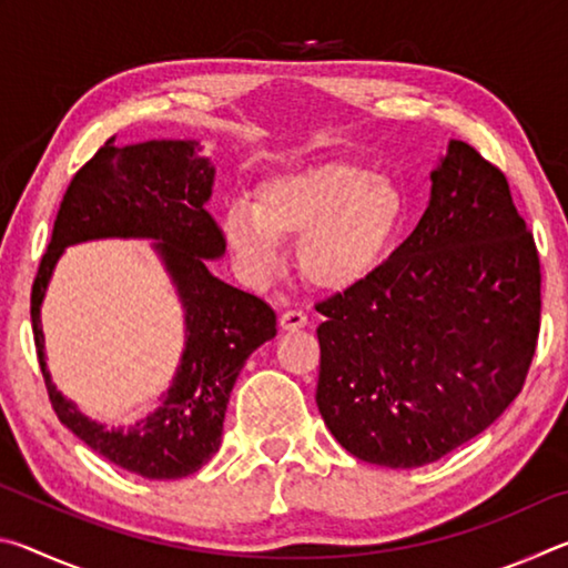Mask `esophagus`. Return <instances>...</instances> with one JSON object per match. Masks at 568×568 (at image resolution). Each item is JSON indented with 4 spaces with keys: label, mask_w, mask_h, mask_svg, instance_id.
<instances>
[{
    "label": "esophagus",
    "mask_w": 568,
    "mask_h": 568,
    "mask_svg": "<svg viewBox=\"0 0 568 568\" xmlns=\"http://www.w3.org/2000/svg\"><path fill=\"white\" fill-rule=\"evenodd\" d=\"M307 325V315L297 307H291V311H283L281 315V328L283 331H301Z\"/></svg>",
    "instance_id": "esophagus-1"
}]
</instances>
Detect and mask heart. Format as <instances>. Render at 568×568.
Returning <instances> with one entry per match:
<instances>
[{"label":"heart","instance_id":"b5f03b06","mask_svg":"<svg viewBox=\"0 0 568 568\" xmlns=\"http://www.w3.org/2000/svg\"><path fill=\"white\" fill-rule=\"evenodd\" d=\"M403 215L406 203L396 182L335 160L263 182L257 203L227 205L223 235L253 281L281 271L283 240H301L307 281L323 291H345L386 261Z\"/></svg>","mask_w":568,"mask_h":568}]
</instances>
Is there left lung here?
Returning a JSON list of instances; mask_svg holds the SVG:
<instances>
[{
  "instance_id": "8db88e82",
  "label": "left lung",
  "mask_w": 568,
  "mask_h": 568,
  "mask_svg": "<svg viewBox=\"0 0 568 568\" xmlns=\"http://www.w3.org/2000/svg\"><path fill=\"white\" fill-rule=\"evenodd\" d=\"M416 230L318 313L315 403L355 458L418 468L466 444L524 388L541 265L506 175L450 140Z\"/></svg>"
}]
</instances>
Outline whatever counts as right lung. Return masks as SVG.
I'll return each mask as SVG.
<instances>
[{"instance_id":"1","label":"right lung","mask_w":568,"mask_h":568,"mask_svg":"<svg viewBox=\"0 0 568 568\" xmlns=\"http://www.w3.org/2000/svg\"><path fill=\"white\" fill-rule=\"evenodd\" d=\"M195 140L114 138L77 170L32 285V333L52 408L72 434L130 474L168 480L195 474L217 454L230 390L247 355L275 338V311L227 285L205 261L225 253V235L205 203L215 168ZM98 236H152L186 307V351L166 403L130 429H104L53 388L43 363L39 305L67 244Z\"/></svg>"}]
</instances>
